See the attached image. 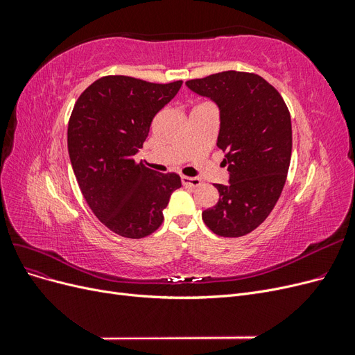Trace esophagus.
<instances>
[{
    "mask_svg": "<svg viewBox=\"0 0 355 355\" xmlns=\"http://www.w3.org/2000/svg\"><path fill=\"white\" fill-rule=\"evenodd\" d=\"M182 184L185 187H191V188H196L201 185V179L200 178H189V176H182Z\"/></svg>",
    "mask_w": 355,
    "mask_h": 355,
    "instance_id": "esophagus-1",
    "label": "esophagus"
}]
</instances>
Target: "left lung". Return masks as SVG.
Here are the masks:
<instances>
[{
	"label": "left lung",
	"instance_id": "1",
	"mask_svg": "<svg viewBox=\"0 0 355 355\" xmlns=\"http://www.w3.org/2000/svg\"><path fill=\"white\" fill-rule=\"evenodd\" d=\"M188 89L218 105V146L230 184H214L219 201L202 211L220 237H243L268 218L282 196L292 157L290 112L272 85L250 72L225 71L187 81Z\"/></svg>",
	"mask_w": 355,
	"mask_h": 355
}]
</instances>
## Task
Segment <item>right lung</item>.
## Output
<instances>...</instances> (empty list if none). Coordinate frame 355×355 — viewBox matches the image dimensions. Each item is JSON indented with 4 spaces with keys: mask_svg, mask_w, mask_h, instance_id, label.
I'll return each mask as SVG.
<instances>
[{
    "mask_svg": "<svg viewBox=\"0 0 355 355\" xmlns=\"http://www.w3.org/2000/svg\"><path fill=\"white\" fill-rule=\"evenodd\" d=\"M182 81L155 84L125 75L96 80L75 102L68 151L89 207L106 228L144 239L163 223L176 173H157L136 163L153 118L175 98Z\"/></svg>",
    "mask_w": 355,
    "mask_h": 355,
    "instance_id": "right-lung-1",
    "label": "right lung"
}]
</instances>
